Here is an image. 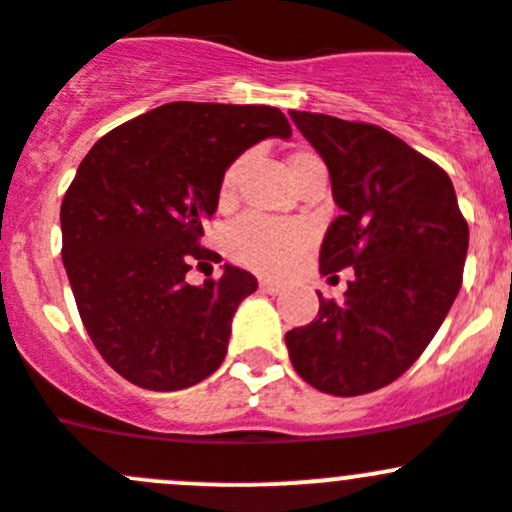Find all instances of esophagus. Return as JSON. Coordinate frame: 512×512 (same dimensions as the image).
<instances>
[{
	"instance_id": "1",
	"label": "esophagus",
	"mask_w": 512,
	"mask_h": 512,
	"mask_svg": "<svg viewBox=\"0 0 512 512\" xmlns=\"http://www.w3.org/2000/svg\"><path fill=\"white\" fill-rule=\"evenodd\" d=\"M259 286H261V289H264V291H269V294H276V291L281 289L279 281H274V279H261Z\"/></svg>"
}]
</instances>
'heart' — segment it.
<instances>
[{"mask_svg": "<svg viewBox=\"0 0 512 512\" xmlns=\"http://www.w3.org/2000/svg\"><path fill=\"white\" fill-rule=\"evenodd\" d=\"M316 158L309 150H296L289 155L291 175L299 173L304 163ZM246 155H238L236 160L226 165L218 183V201L226 206L236 198L238 178H241ZM309 228L299 221H279V218H266L248 213L238 218L226 233V251L236 264L246 269L259 271V274L279 276L299 259V253L309 246Z\"/></svg>", "mask_w": 512, "mask_h": 512, "instance_id": "b5f03b06", "label": "heart"}]
</instances>
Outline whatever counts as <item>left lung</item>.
<instances>
[{
  "mask_svg": "<svg viewBox=\"0 0 512 512\" xmlns=\"http://www.w3.org/2000/svg\"><path fill=\"white\" fill-rule=\"evenodd\" d=\"M332 178L342 216L326 231L321 274L354 266L344 301L321 299L286 332L294 369L319 392L357 397L417 362L462 286L467 221L445 170L372 123L291 110Z\"/></svg>",
  "mask_w": 512,
  "mask_h": 512,
  "instance_id": "left-lung-1",
  "label": "left lung"
}]
</instances>
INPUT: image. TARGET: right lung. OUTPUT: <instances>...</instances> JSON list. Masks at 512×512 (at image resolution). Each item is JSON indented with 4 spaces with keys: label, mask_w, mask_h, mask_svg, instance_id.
<instances>
[{
    "label": "right lung",
    "mask_w": 512,
    "mask_h": 512,
    "mask_svg": "<svg viewBox=\"0 0 512 512\" xmlns=\"http://www.w3.org/2000/svg\"><path fill=\"white\" fill-rule=\"evenodd\" d=\"M289 138L279 107L168 102L102 135L60 208L62 264L92 344L110 367L153 392L203 382L221 367L238 304L256 279L203 248L231 160L264 138Z\"/></svg>",
    "instance_id": "1"
}]
</instances>
